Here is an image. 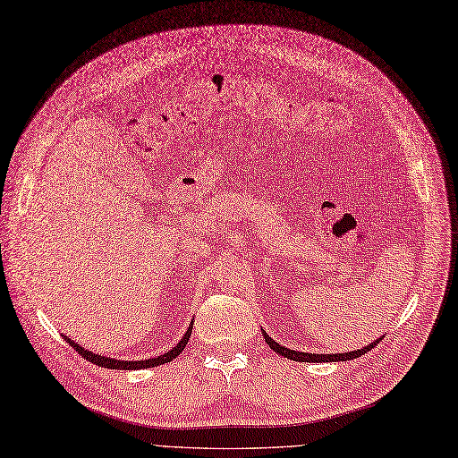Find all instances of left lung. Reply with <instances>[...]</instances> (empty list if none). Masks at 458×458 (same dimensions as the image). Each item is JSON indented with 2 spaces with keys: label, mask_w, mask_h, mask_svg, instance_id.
Wrapping results in <instances>:
<instances>
[{
  "label": "left lung",
  "mask_w": 458,
  "mask_h": 458,
  "mask_svg": "<svg viewBox=\"0 0 458 458\" xmlns=\"http://www.w3.org/2000/svg\"><path fill=\"white\" fill-rule=\"evenodd\" d=\"M264 340L266 344L272 347L277 354H281V357H286L291 360H296V362H335V360H351V359H357V357H362L364 352L374 349L381 340L374 342L366 345L364 349H357V351H351V352H342V354H311V352H298V351H291L286 349L283 345H279L277 342H274L272 337H269L266 332H264Z\"/></svg>",
  "instance_id": "left-lung-1"
}]
</instances>
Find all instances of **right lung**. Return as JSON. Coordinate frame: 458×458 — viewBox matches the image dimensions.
Returning <instances> with one entry per match:
<instances>
[{
  "instance_id": "add662e5",
  "label": "right lung",
  "mask_w": 458,
  "mask_h": 458,
  "mask_svg": "<svg viewBox=\"0 0 458 458\" xmlns=\"http://www.w3.org/2000/svg\"><path fill=\"white\" fill-rule=\"evenodd\" d=\"M191 332H192V323H191V327H189V330H186V334L182 335V340L174 347V349H169L167 352H164V354H160V357H157V359H148V360H135V362H131V360H114V359H109V357H101V354H94V352H89V351H84L82 347H79V344H73L70 337L65 335V340H67V344H70L82 359H87L89 362H92V364H96V366H101V368H111V369H141V368H152V366H160V364H165V362H169V360H174V359H177L179 354H181V351L184 349V345L189 344V337H191Z\"/></svg>"
}]
</instances>
